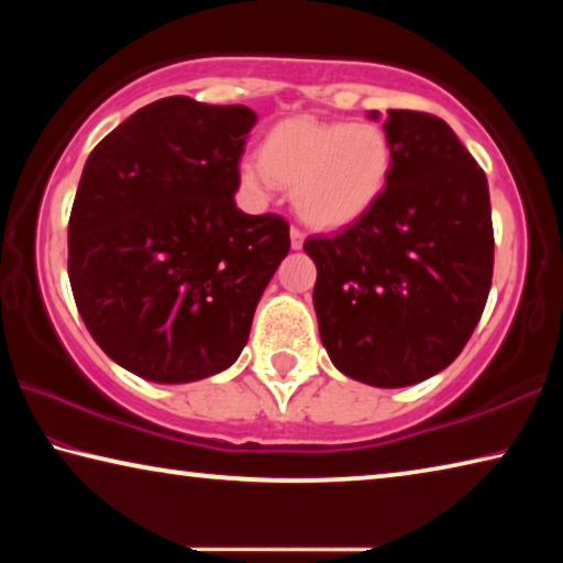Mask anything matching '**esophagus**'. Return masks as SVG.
<instances>
[{
  "instance_id": "obj_1",
  "label": "esophagus",
  "mask_w": 563,
  "mask_h": 563,
  "mask_svg": "<svg viewBox=\"0 0 563 563\" xmlns=\"http://www.w3.org/2000/svg\"><path fill=\"white\" fill-rule=\"evenodd\" d=\"M302 243H305L302 231H298V228H290V247H292V251H300Z\"/></svg>"
}]
</instances>
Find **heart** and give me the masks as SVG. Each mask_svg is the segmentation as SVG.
<instances>
[{
	"label": "heart",
	"instance_id": "b5f03b06",
	"mask_svg": "<svg viewBox=\"0 0 563 563\" xmlns=\"http://www.w3.org/2000/svg\"><path fill=\"white\" fill-rule=\"evenodd\" d=\"M393 166V141L377 123L290 117L265 131L258 161H245L241 180L253 194H268L275 184L292 188L305 223L338 231L379 203Z\"/></svg>",
	"mask_w": 563,
	"mask_h": 563
}]
</instances>
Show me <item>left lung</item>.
Instances as JSON below:
<instances>
[{"label":"left lung","mask_w":563,"mask_h":563,"mask_svg":"<svg viewBox=\"0 0 563 563\" xmlns=\"http://www.w3.org/2000/svg\"><path fill=\"white\" fill-rule=\"evenodd\" d=\"M369 111V119H377ZM393 178L332 238H308L320 340L342 375L407 387L442 373L479 322L494 271L489 186L442 119L387 111Z\"/></svg>","instance_id":"obj_1"}]
</instances>
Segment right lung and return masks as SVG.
I'll return each mask as SVG.
<instances>
[{
  "label": "right lung",
  "mask_w": 563,
  "mask_h": 563,
  "mask_svg": "<svg viewBox=\"0 0 563 563\" xmlns=\"http://www.w3.org/2000/svg\"><path fill=\"white\" fill-rule=\"evenodd\" d=\"M247 107L158 99L91 151L69 218V280L84 325L129 373L180 385L231 367L288 221L235 206Z\"/></svg>",
  "instance_id": "obj_1"
}]
</instances>
